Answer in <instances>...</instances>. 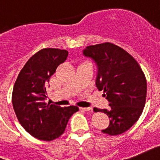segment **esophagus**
I'll use <instances>...</instances> for the list:
<instances>
[{"label": "esophagus", "mask_w": 160, "mask_h": 160, "mask_svg": "<svg viewBox=\"0 0 160 160\" xmlns=\"http://www.w3.org/2000/svg\"><path fill=\"white\" fill-rule=\"evenodd\" d=\"M80 109L85 112H92L91 108H80Z\"/></svg>", "instance_id": "obj_1"}]
</instances>
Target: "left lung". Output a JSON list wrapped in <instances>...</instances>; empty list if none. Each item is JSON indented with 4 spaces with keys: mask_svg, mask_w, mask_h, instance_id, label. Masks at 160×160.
I'll return each instance as SVG.
<instances>
[{
    "mask_svg": "<svg viewBox=\"0 0 160 160\" xmlns=\"http://www.w3.org/2000/svg\"><path fill=\"white\" fill-rule=\"evenodd\" d=\"M83 54L96 63V87L103 90L111 107L93 108L110 118L109 126L102 132L117 136L127 132L137 122L145 104L147 83L140 65L124 49L110 42L86 47Z\"/></svg>",
    "mask_w": 160,
    "mask_h": 160,
    "instance_id": "8db88e82",
    "label": "left lung"
}]
</instances>
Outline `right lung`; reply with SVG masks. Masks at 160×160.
Wrapping results in <instances>:
<instances>
[{
  "label": "right lung",
  "instance_id": "add662e5",
  "mask_svg": "<svg viewBox=\"0 0 160 160\" xmlns=\"http://www.w3.org/2000/svg\"><path fill=\"white\" fill-rule=\"evenodd\" d=\"M68 52L43 48L26 62L14 85L13 108L19 123L28 133L38 140L53 141L65 132L69 119L79 110L77 106L62 108L47 104L46 87Z\"/></svg>",
  "mask_w": 160,
  "mask_h": 160
}]
</instances>
